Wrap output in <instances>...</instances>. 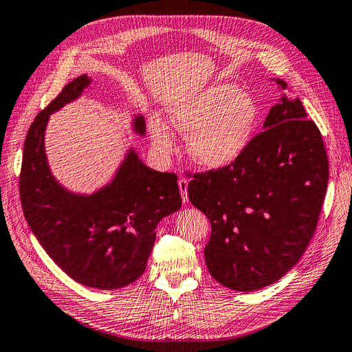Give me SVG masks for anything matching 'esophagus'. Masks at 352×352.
Segmentation results:
<instances>
[{"instance_id":"esophagus-1","label":"esophagus","mask_w":352,"mask_h":352,"mask_svg":"<svg viewBox=\"0 0 352 352\" xmlns=\"http://www.w3.org/2000/svg\"><path fill=\"white\" fill-rule=\"evenodd\" d=\"M188 184H189V182L186 180V178H180V180H178V189H180L182 199H183L184 203L189 201V197H188Z\"/></svg>"}]
</instances>
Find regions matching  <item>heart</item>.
Returning <instances> with one entry per match:
<instances>
[{"instance_id":"heart-1","label":"heart","mask_w":352,"mask_h":352,"mask_svg":"<svg viewBox=\"0 0 352 352\" xmlns=\"http://www.w3.org/2000/svg\"><path fill=\"white\" fill-rule=\"evenodd\" d=\"M168 125L188 135V153L206 169H224L252 144L261 123V107L252 94L233 84H212L168 107ZM154 148L163 155L175 151V140L160 120H151Z\"/></svg>"}]
</instances>
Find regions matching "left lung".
Segmentation results:
<instances>
[{"instance_id":"1","label":"left lung","mask_w":352,"mask_h":352,"mask_svg":"<svg viewBox=\"0 0 352 352\" xmlns=\"http://www.w3.org/2000/svg\"><path fill=\"white\" fill-rule=\"evenodd\" d=\"M282 96L249 149L224 169L195 174L190 203L209 218L204 249L212 278L235 292L274 284L299 263L318 226L328 157L304 105Z\"/></svg>"}]
</instances>
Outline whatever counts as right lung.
Returning a JSON list of instances; mask_svg holds the SVG:
<instances>
[{
    "label": "right lung",
    "instance_id": "right-lung-1",
    "mask_svg": "<svg viewBox=\"0 0 352 352\" xmlns=\"http://www.w3.org/2000/svg\"><path fill=\"white\" fill-rule=\"evenodd\" d=\"M91 84L82 74L43 109L27 133L19 195L24 217L39 244L68 276L99 290H117L139 279L154 247L157 224L182 208L177 175L144 164L129 148L113 180L93 194L65 189L45 154L50 116L80 98ZM133 131L144 135L142 114Z\"/></svg>",
    "mask_w": 352,
    "mask_h": 352
}]
</instances>
